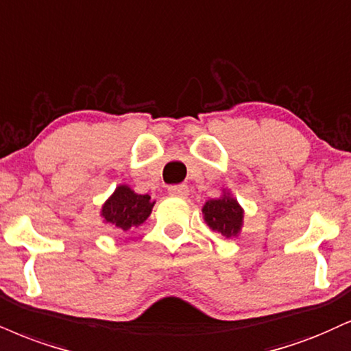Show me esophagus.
Returning <instances> with one entry per match:
<instances>
[{
	"label": "esophagus",
	"instance_id": "esophagus-1",
	"mask_svg": "<svg viewBox=\"0 0 351 351\" xmlns=\"http://www.w3.org/2000/svg\"><path fill=\"white\" fill-rule=\"evenodd\" d=\"M168 193H170V196L186 197L189 194V189L186 184H173V186L168 188Z\"/></svg>",
	"mask_w": 351,
	"mask_h": 351
}]
</instances>
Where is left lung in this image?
<instances>
[{"label": "left lung", "mask_w": 351, "mask_h": 351, "mask_svg": "<svg viewBox=\"0 0 351 351\" xmlns=\"http://www.w3.org/2000/svg\"><path fill=\"white\" fill-rule=\"evenodd\" d=\"M202 214L210 229L223 237H235L242 227L243 210L230 194H223L219 199H209L202 208Z\"/></svg>", "instance_id": "1"}]
</instances>
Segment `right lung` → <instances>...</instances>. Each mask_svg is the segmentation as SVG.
I'll use <instances>...</instances> for the list:
<instances>
[{
  "instance_id": "1",
  "label": "right lung",
  "mask_w": 351,
  "mask_h": 351,
  "mask_svg": "<svg viewBox=\"0 0 351 351\" xmlns=\"http://www.w3.org/2000/svg\"><path fill=\"white\" fill-rule=\"evenodd\" d=\"M155 202L149 194H137L129 186H119L101 209L104 222L111 223L119 230H129L137 227L150 216Z\"/></svg>"
}]
</instances>
